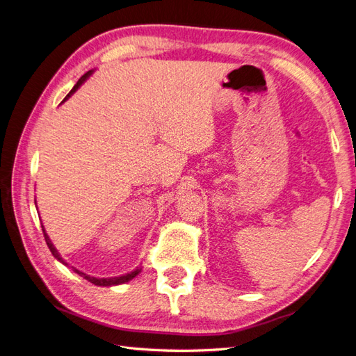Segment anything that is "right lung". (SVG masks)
Segmentation results:
<instances>
[{
    "mask_svg": "<svg viewBox=\"0 0 356 356\" xmlns=\"http://www.w3.org/2000/svg\"><path fill=\"white\" fill-rule=\"evenodd\" d=\"M92 74V71H88L86 72L83 77L77 81V84L74 86V88L71 89V92L67 95V98L65 99H68L70 96L77 90L80 86L86 81V79H89V75ZM42 227V234H44V239H46V243H47V246H49V250H50V252L53 254V257L56 258V260H59L62 264H65V266H68V263H65L63 261V258L60 257V254L58 252V250L55 248V245L51 243V241H50V238L47 236V233H46V230H44V225H41ZM72 270L77 273V275H80L81 277H84L86 281H89V282H92V284H95V285H98V286H113V285H120V284H124V282H129L131 281V279H134L139 272H141V268H135V270H132L131 273H126V275H122V276H115V277H93V276H90V275H86V273H83V272H80V270H77V268H74L72 267Z\"/></svg>",
    "mask_w": 356,
    "mask_h": 356,
    "instance_id": "add662e5",
    "label": "right lung"
}]
</instances>
